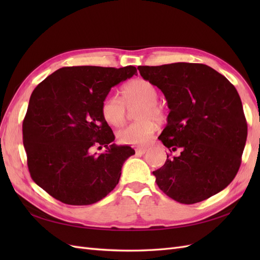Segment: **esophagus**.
I'll return each instance as SVG.
<instances>
[{
    "mask_svg": "<svg viewBox=\"0 0 260 260\" xmlns=\"http://www.w3.org/2000/svg\"><path fill=\"white\" fill-rule=\"evenodd\" d=\"M146 152H147L146 148H137V149H136V154H137L138 156H142V155L145 154Z\"/></svg>",
    "mask_w": 260,
    "mask_h": 260,
    "instance_id": "34e87169",
    "label": "esophagus"
}]
</instances>
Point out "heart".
Returning <instances> with one entry per match:
<instances>
[{
    "label": "heart",
    "instance_id": "b5f03b06",
    "mask_svg": "<svg viewBox=\"0 0 260 260\" xmlns=\"http://www.w3.org/2000/svg\"><path fill=\"white\" fill-rule=\"evenodd\" d=\"M121 99L108 94L102 102V116L108 124L120 127L127 119V108L124 105L128 108L140 105L135 114L139 120L121 129L117 133V139L121 144L143 146L154 136L155 120H165L164 108L157 102L158 90L151 81L137 78L122 86Z\"/></svg>",
    "mask_w": 260,
    "mask_h": 260
}]
</instances>
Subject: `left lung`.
Instances as JSON below:
<instances>
[{
    "label": "left lung",
    "mask_w": 260,
    "mask_h": 260,
    "mask_svg": "<svg viewBox=\"0 0 260 260\" xmlns=\"http://www.w3.org/2000/svg\"><path fill=\"white\" fill-rule=\"evenodd\" d=\"M160 89L170 113L158 139L179 156L153 171L170 199L195 204L229 185L241 166L247 123L234 85L211 67L193 62L139 66Z\"/></svg>",
    "instance_id": "8db88e82"
}]
</instances>
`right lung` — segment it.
Masks as SVG:
<instances>
[{
  "label": "right lung",
  "instance_id": "1",
  "mask_svg": "<svg viewBox=\"0 0 260 260\" xmlns=\"http://www.w3.org/2000/svg\"><path fill=\"white\" fill-rule=\"evenodd\" d=\"M133 75L135 66L62 67L34 90L22 142L31 178L54 199L91 205L119 182L123 162L136 152L113 144L115 136L101 105L113 86ZM95 145L107 151L92 154Z\"/></svg>",
  "mask_w": 260,
  "mask_h": 260
}]
</instances>
